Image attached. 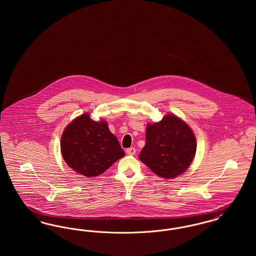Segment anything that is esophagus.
<instances>
[{
	"instance_id": "obj_1",
	"label": "esophagus",
	"mask_w": 256,
	"mask_h": 256,
	"mask_svg": "<svg viewBox=\"0 0 256 256\" xmlns=\"http://www.w3.org/2000/svg\"><path fill=\"white\" fill-rule=\"evenodd\" d=\"M126 152L130 156H134L136 154V148H126Z\"/></svg>"
}]
</instances>
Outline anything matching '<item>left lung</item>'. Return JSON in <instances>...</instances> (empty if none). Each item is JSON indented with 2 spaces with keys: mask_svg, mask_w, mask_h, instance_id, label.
<instances>
[{
  "mask_svg": "<svg viewBox=\"0 0 256 256\" xmlns=\"http://www.w3.org/2000/svg\"><path fill=\"white\" fill-rule=\"evenodd\" d=\"M196 143L192 130L174 115H166L160 122L148 124L146 145L139 159L163 178L182 174L192 163Z\"/></svg>",
  "mask_w": 256,
  "mask_h": 256,
  "instance_id": "obj_1",
  "label": "left lung"
}]
</instances>
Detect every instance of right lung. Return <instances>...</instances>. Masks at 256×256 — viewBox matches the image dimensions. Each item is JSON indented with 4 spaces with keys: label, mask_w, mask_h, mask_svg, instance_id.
Listing matches in <instances>:
<instances>
[{
    "label": "right lung",
    "mask_w": 256,
    "mask_h": 256,
    "mask_svg": "<svg viewBox=\"0 0 256 256\" xmlns=\"http://www.w3.org/2000/svg\"><path fill=\"white\" fill-rule=\"evenodd\" d=\"M61 154L74 172L97 176L108 170L124 152L106 121H93L82 114L70 122L61 137Z\"/></svg>",
    "instance_id": "add662e5"
}]
</instances>
